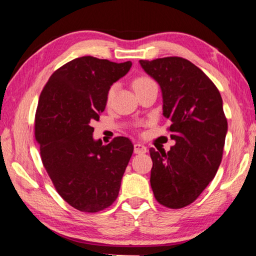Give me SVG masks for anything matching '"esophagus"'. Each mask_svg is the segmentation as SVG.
<instances>
[{"label": "esophagus", "instance_id": "34e87169", "mask_svg": "<svg viewBox=\"0 0 256 256\" xmlns=\"http://www.w3.org/2000/svg\"><path fill=\"white\" fill-rule=\"evenodd\" d=\"M146 146L141 144H134V154H146Z\"/></svg>", "mask_w": 256, "mask_h": 256}]
</instances>
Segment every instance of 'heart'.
<instances>
[{"label": "heart", "mask_w": 256, "mask_h": 256, "mask_svg": "<svg viewBox=\"0 0 256 256\" xmlns=\"http://www.w3.org/2000/svg\"><path fill=\"white\" fill-rule=\"evenodd\" d=\"M152 82L154 81L151 80L150 78L146 76H138L133 81V88H134V90H136L138 88H141V86H146V84H152ZM115 89H116V86H112L110 88V90H108V92H107V102H110L112 100V96H114Z\"/></svg>", "instance_id": "b5f03b06"}]
</instances>
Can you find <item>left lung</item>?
I'll return each mask as SVG.
<instances>
[{
	"label": "left lung",
	"instance_id": "obj_1",
	"mask_svg": "<svg viewBox=\"0 0 256 256\" xmlns=\"http://www.w3.org/2000/svg\"><path fill=\"white\" fill-rule=\"evenodd\" d=\"M140 64L160 86L162 114L175 141L168 152L150 148L151 188L160 204L180 209L196 200L222 162L228 130L222 98L188 60L172 56Z\"/></svg>",
	"mask_w": 256,
	"mask_h": 256
}]
</instances>
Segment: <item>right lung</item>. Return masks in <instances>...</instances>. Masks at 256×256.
I'll return each instance as SVG.
<instances>
[{
    "label": "right lung",
    "mask_w": 256,
    "mask_h": 256,
    "mask_svg": "<svg viewBox=\"0 0 256 256\" xmlns=\"http://www.w3.org/2000/svg\"><path fill=\"white\" fill-rule=\"evenodd\" d=\"M131 66L130 60L82 56L56 70L40 94L34 138L42 164L63 200L82 212H98L114 203L133 154L128 138L104 146L94 138L92 126L105 110L110 86Z\"/></svg>",
    "instance_id": "right-lung-1"
}]
</instances>
